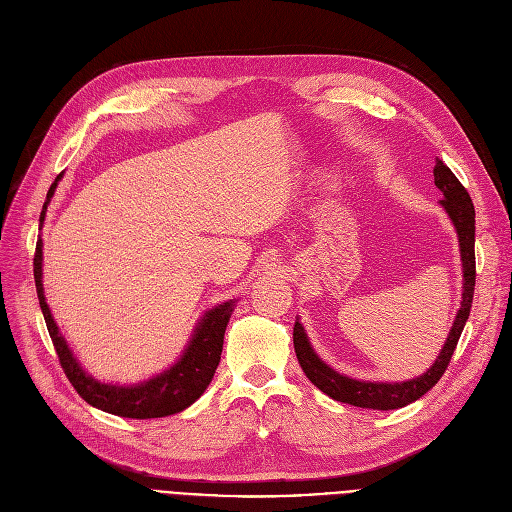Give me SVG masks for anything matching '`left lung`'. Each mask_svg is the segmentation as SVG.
<instances>
[{
  "instance_id": "obj_1",
  "label": "left lung",
  "mask_w": 512,
  "mask_h": 512,
  "mask_svg": "<svg viewBox=\"0 0 512 512\" xmlns=\"http://www.w3.org/2000/svg\"><path fill=\"white\" fill-rule=\"evenodd\" d=\"M433 175H435V186L443 194L439 205L448 213L450 221L454 224V230L458 234L460 261H462V297H460V307L456 311L454 324L450 328V335L446 343H443L433 366L427 368V372L416 376V379H408L402 383L360 381L337 372L335 368H330L316 353V349L311 347L307 332L297 318L293 328L297 360L307 379L322 393L337 399V402L358 406V408H370V410H395L416 402L418 397L431 391L441 379V374L446 372L452 360V353L458 345V339L462 335V328L466 320H469L473 293H475V207L469 192L464 190V186L458 182V177L450 171L446 163L437 159Z\"/></svg>"
}]
</instances>
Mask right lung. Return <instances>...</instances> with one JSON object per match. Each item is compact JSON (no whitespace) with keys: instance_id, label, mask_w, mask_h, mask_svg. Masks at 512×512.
<instances>
[{"instance_id":"obj_1","label":"right lung","mask_w":512,"mask_h":512,"mask_svg":"<svg viewBox=\"0 0 512 512\" xmlns=\"http://www.w3.org/2000/svg\"><path fill=\"white\" fill-rule=\"evenodd\" d=\"M62 175L64 173L56 177V182L48 192V201L43 205V211L39 217L41 226H43V219H46L48 205L56 192L58 182L62 180ZM33 274H35L39 307L43 311V318H46V326L52 337V343L56 347L60 366L87 404L115 416L144 420V418H163V416L182 412L205 393L217 370L221 349H224L226 326L236 307V299L219 303L213 309L205 311L203 318L196 322L186 349L167 370L154 374L150 379L140 381L136 385H117V383L98 381L96 376L85 372L81 362L75 358L69 343H66V339L60 335V328L52 316V309L46 301V295H43L41 236L37 240V249H35Z\"/></svg>"}]
</instances>
